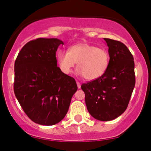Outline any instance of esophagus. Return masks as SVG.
I'll return each mask as SVG.
<instances>
[{"label": "esophagus", "instance_id": "34e87169", "mask_svg": "<svg viewBox=\"0 0 151 151\" xmlns=\"http://www.w3.org/2000/svg\"><path fill=\"white\" fill-rule=\"evenodd\" d=\"M77 87L79 88V89H80L81 88V84L79 82V81H77Z\"/></svg>", "mask_w": 151, "mask_h": 151}]
</instances>
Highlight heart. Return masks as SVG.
Returning a JSON list of instances; mask_svg holds the SVG:
<instances>
[{
    "instance_id": "heart-1",
    "label": "heart",
    "mask_w": 151,
    "mask_h": 151,
    "mask_svg": "<svg viewBox=\"0 0 151 151\" xmlns=\"http://www.w3.org/2000/svg\"><path fill=\"white\" fill-rule=\"evenodd\" d=\"M57 59L60 70L70 74L77 63V74L88 81L99 79L106 72L110 62L109 52L88 43H78L69 48V51L59 50Z\"/></svg>"
}]
</instances>
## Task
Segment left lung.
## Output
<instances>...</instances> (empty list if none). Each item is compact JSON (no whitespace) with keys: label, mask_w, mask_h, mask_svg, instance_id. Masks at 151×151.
Returning <instances> with one entry per match:
<instances>
[{"label":"left lung","mask_w":151,"mask_h":151,"mask_svg":"<svg viewBox=\"0 0 151 151\" xmlns=\"http://www.w3.org/2000/svg\"><path fill=\"white\" fill-rule=\"evenodd\" d=\"M110 55L108 70L102 77L81 86L91 116L99 121L116 119L127 108L136 79L134 61L124 43L104 38Z\"/></svg>","instance_id":"left-lung-1"}]
</instances>
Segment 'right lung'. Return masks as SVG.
Returning a JSON list of instances; mask_svg holds the SVG:
<instances>
[{
	"label": "right lung",
	"mask_w": 151,
	"mask_h": 151,
	"mask_svg": "<svg viewBox=\"0 0 151 151\" xmlns=\"http://www.w3.org/2000/svg\"><path fill=\"white\" fill-rule=\"evenodd\" d=\"M63 41L38 38L25 44L15 62L14 92L33 122L52 126L61 121L77 91L73 77L57 67L56 52Z\"/></svg>",
	"instance_id": "obj_1"
}]
</instances>
